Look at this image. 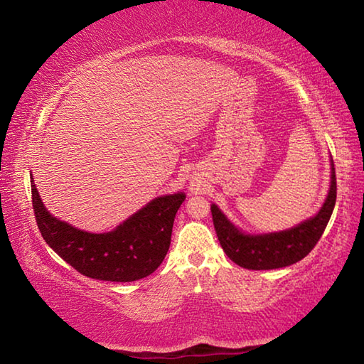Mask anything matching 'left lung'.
<instances>
[{"label":"left lung","instance_id":"8db88e82","mask_svg":"<svg viewBox=\"0 0 364 364\" xmlns=\"http://www.w3.org/2000/svg\"><path fill=\"white\" fill-rule=\"evenodd\" d=\"M336 197V170L331 157V183L321 208L316 215L292 228L260 234L245 232L217 204H212L210 210L220 245L234 263L247 269H276L297 263L310 254L329 223Z\"/></svg>","mask_w":364,"mask_h":364}]
</instances>
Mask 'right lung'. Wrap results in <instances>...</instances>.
<instances>
[{
  "label": "right lung",
  "instance_id": "obj_1",
  "mask_svg": "<svg viewBox=\"0 0 364 364\" xmlns=\"http://www.w3.org/2000/svg\"><path fill=\"white\" fill-rule=\"evenodd\" d=\"M32 183L33 212L43 239L56 254L88 278L132 282L154 273L167 255L175 215L186 194L159 196L107 232L78 230L54 217Z\"/></svg>",
  "mask_w": 364,
  "mask_h": 364
}]
</instances>
